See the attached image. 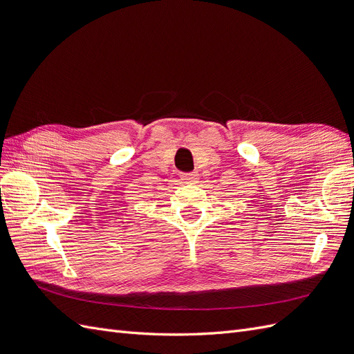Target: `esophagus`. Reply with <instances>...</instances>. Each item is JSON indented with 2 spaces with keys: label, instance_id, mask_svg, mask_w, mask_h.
<instances>
[{
  "label": "esophagus",
  "instance_id": "esophagus-1",
  "mask_svg": "<svg viewBox=\"0 0 354 354\" xmlns=\"http://www.w3.org/2000/svg\"><path fill=\"white\" fill-rule=\"evenodd\" d=\"M181 180L186 181V183H196L198 174L196 173H181Z\"/></svg>",
  "mask_w": 354,
  "mask_h": 354
}]
</instances>
